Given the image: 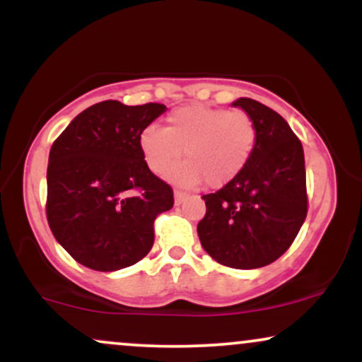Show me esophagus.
Listing matches in <instances>:
<instances>
[{"instance_id":"1","label":"esophagus","mask_w":362,"mask_h":362,"mask_svg":"<svg viewBox=\"0 0 362 362\" xmlns=\"http://www.w3.org/2000/svg\"><path fill=\"white\" fill-rule=\"evenodd\" d=\"M173 199H175V204L178 206V204H182V202H185L187 199H189V195L184 194V192H178V190H175V192H173Z\"/></svg>"}]
</instances>
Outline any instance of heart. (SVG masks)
<instances>
[{
  "instance_id": "obj_1",
  "label": "heart",
  "mask_w": 362,
  "mask_h": 362,
  "mask_svg": "<svg viewBox=\"0 0 362 362\" xmlns=\"http://www.w3.org/2000/svg\"><path fill=\"white\" fill-rule=\"evenodd\" d=\"M257 144L253 119L242 110L185 105L167 117V127L148 126L139 134V149L148 168L156 175L180 159L184 164L167 173L170 182L184 189H195L207 182L221 189L243 172Z\"/></svg>"
}]
</instances>
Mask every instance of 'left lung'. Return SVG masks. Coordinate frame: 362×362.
<instances>
[{
	"label": "left lung",
	"mask_w": 362,
	"mask_h": 362,
	"mask_svg": "<svg viewBox=\"0 0 362 362\" xmlns=\"http://www.w3.org/2000/svg\"><path fill=\"white\" fill-rule=\"evenodd\" d=\"M253 119L257 144L245 170L214 194L202 195L197 224L202 248L219 264L259 269L291 247L308 211L305 153L289 124L264 103H231Z\"/></svg>",
	"instance_id": "left-lung-1"
}]
</instances>
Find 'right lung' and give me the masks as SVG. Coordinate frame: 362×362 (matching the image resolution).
Instances as JSON below:
<instances>
[{"instance_id":"obj_1","label":"right lung","mask_w":362,"mask_h":362,"mask_svg":"<svg viewBox=\"0 0 362 362\" xmlns=\"http://www.w3.org/2000/svg\"><path fill=\"white\" fill-rule=\"evenodd\" d=\"M165 110L163 103H95L54 141L47 221L57 243L85 267L114 272L151 250L153 223L172 209L173 192L148 168L139 134Z\"/></svg>"}]
</instances>
